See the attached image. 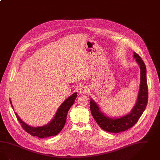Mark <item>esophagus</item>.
<instances>
[{
  "instance_id": "esophagus-1",
  "label": "esophagus",
  "mask_w": 160,
  "mask_h": 160,
  "mask_svg": "<svg viewBox=\"0 0 160 160\" xmlns=\"http://www.w3.org/2000/svg\"><path fill=\"white\" fill-rule=\"evenodd\" d=\"M88 91V89L86 86H84V87H82L80 90H79V93L80 95H84L86 94L87 93V92Z\"/></svg>"
}]
</instances>
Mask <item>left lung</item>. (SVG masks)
<instances>
[{"label": "left lung", "mask_w": 160, "mask_h": 160, "mask_svg": "<svg viewBox=\"0 0 160 160\" xmlns=\"http://www.w3.org/2000/svg\"><path fill=\"white\" fill-rule=\"evenodd\" d=\"M133 54L141 70V83L136 102L130 112L118 118L110 117L101 111L99 106L93 99H90L92 116L99 127L106 132L119 133L128 130L138 122L146 108L148 96L147 68L141 57L135 52Z\"/></svg>", "instance_id": "left-lung-1"}]
</instances>
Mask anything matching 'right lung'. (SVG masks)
<instances>
[{"label":"right lung","instance_id":"obj_1","mask_svg":"<svg viewBox=\"0 0 160 160\" xmlns=\"http://www.w3.org/2000/svg\"><path fill=\"white\" fill-rule=\"evenodd\" d=\"M77 98V92L74 93L70 97H68L64 102L62 103L58 109L57 111L54 116V117L48 122L47 124L40 127H32L26 124L20 118L17 112H15L19 123H21L22 128H23L26 132L31 134L32 136H37L38 138H45L50 136H55L58 134L65 126L67 113L71 108V107L74 104V101ZM10 103L13 109L12 103L9 99Z\"/></svg>","mask_w":160,"mask_h":160}]
</instances>
